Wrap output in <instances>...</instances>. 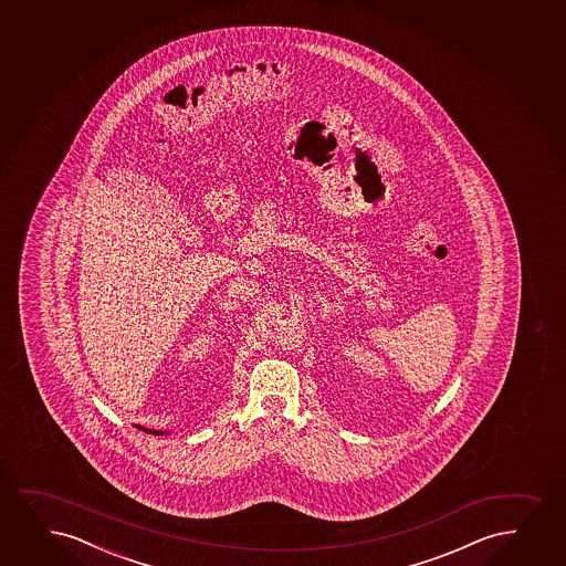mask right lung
<instances>
[{
    "label": "right lung",
    "mask_w": 566,
    "mask_h": 566,
    "mask_svg": "<svg viewBox=\"0 0 566 566\" xmlns=\"http://www.w3.org/2000/svg\"><path fill=\"white\" fill-rule=\"evenodd\" d=\"M139 429H143V431H147V433H153V434L168 433V431H154V429H145V427H139Z\"/></svg>",
    "instance_id": "add662e5"
}]
</instances>
